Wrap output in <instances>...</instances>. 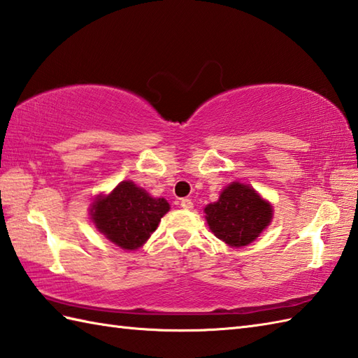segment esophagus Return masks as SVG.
I'll return each mask as SVG.
<instances>
[{
    "instance_id": "obj_1",
    "label": "esophagus",
    "mask_w": 358,
    "mask_h": 358,
    "mask_svg": "<svg viewBox=\"0 0 358 358\" xmlns=\"http://www.w3.org/2000/svg\"><path fill=\"white\" fill-rule=\"evenodd\" d=\"M180 204H181V208L187 209V210H191L194 208V203H192L191 199H183V200L180 201Z\"/></svg>"
}]
</instances>
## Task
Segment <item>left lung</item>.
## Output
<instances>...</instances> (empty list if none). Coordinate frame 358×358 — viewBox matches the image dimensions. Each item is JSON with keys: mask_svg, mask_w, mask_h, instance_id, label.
I'll return each instance as SVG.
<instances>
[{"mask_svg": "<svg viewBox=\"0 0 358 358\" xmlns=\"http://www.w3.org/2000/svg\"><path fill=\"white\" fill-rule=\"evenodd\" d=\"M209 229L231 248L248 246L272 220V206L254 187L234 181L204 208Z\"/></svg>", "mask_w": 358, "mask_h": 358, "instance_id": "obj_1", "label": "left lung"}]
</instances>
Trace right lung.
<instances>
[{
	"mask_svg": "<svg viewBox=\"0 0 358 358\" xmlns=\"http://www.w3.org/2000/svg\"><path fill=\"white\" fill-rule=\"evenodd\" d=\"M164 199H154L134 181H121L109 195H98L90 204L95 227L113 245L135 250L148 241L169 210Z\"/></svg>",
	"mask_w": 358,
	"mask_h": 358,
	"instance_id": "right-lung-1",
	"label": "right lung"
}]
</instances>
